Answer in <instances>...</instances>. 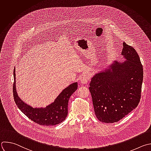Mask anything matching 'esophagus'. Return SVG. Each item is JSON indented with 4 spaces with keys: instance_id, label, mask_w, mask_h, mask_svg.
Masks as SVG:
<instances>
[{
    "instance_id": "1",
    "label": "esophagus",
    "mask_w": 151,
    "mask_h": 151,
    "mask_svg": "<svg viewBox=\"0 0 151 151\" xmlns=\"http://www.w3.org/2000/svg\"><path fill=\"white\" fill-rule=\"evenodd\" d=\"M89 80V76L88 75H83L81 76L80 81L82 83H86Z\"/></svg>"
}]
</instances>
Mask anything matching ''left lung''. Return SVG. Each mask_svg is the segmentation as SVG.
I'll use <instances>...</instances> for the list:
<instances>
[{
  "mask_svg": "<svg viewBox=\"0 0 151 151\" xmlns=\"http://www.w3.org/2000/svg\"><path fill=\"white\" fill-rule=\"evenodd\" d=\"M122 55L126 60L116 63L104 72L96 74L89 91L96 118L103 123L119 122L138 106L143 71L135 49L123 42Z\"/></svg>",
  "mask_w": 151,
  "mask_h": 151,
  "instance_id": "8db88e82",
  "label": "left lung"
}]
</instances>
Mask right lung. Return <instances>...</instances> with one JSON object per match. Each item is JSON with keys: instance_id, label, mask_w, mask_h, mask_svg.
<instances>
[{"instance_id": "right-lung-1", "label": "right lung", "mask_w": 151, "mask_h": 151, "mask_svg": "<svg viewBox=\"0 0 151 151\" xmlns=\"http://www.w3.org/2000/svg\"><path fill=\"white\" fill-rule=\"evenodd\" d=\"M14 82L13 94L14 101L19 109L30 120L40 125L54 126L65 120L68 113V102L72 93L78 88V83H73L65 89L55 100L45 108L34 109L24 103L18 97L15 87V69L14 71Z\"/></svg>"}]
</instances>
